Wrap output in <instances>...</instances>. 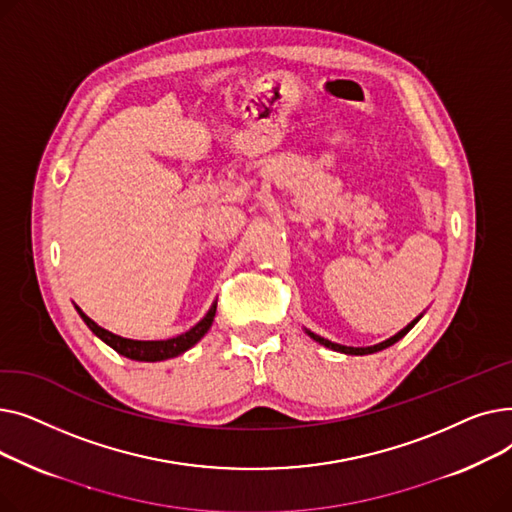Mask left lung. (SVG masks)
<instances>
[{
  "label": "left lung",
  "instance_id": "8db88e82",
  "mask_svg": "<svg viewBox=\"0 0 512 512\" xmlns=\"http://www.w3.org/2000/svg\"><path fill=\"white\" fill-rule=\"evenodd\" d=\"M421 317H423V313H421L419 317H415L407 328H402V330H400L398 334H394L392 338H388V340H384V342H380V344H373V346H344V344H336V342H332V340H328V338H321V336L313 334V332L307 330V328H303V330H305V334L311 336L315 342H319L321 346H326V348H332V351H336V353H344V355H371V353H380V351H384V348L396 344L400 338H405V336L413 330V326L417 324V321H419Z\"/></svg>",
  "mask_w": 512,
  "mask_h": 512
}]
</instances>
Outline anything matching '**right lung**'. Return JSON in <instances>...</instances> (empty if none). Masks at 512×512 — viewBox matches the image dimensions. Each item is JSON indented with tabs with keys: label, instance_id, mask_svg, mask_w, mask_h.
Returning a JSON list of instances; mask_svg holds the SVG:
<instances>
[{
	"label": "right lung",
	"instance_id": "right-lung-1",
	"mask_svg": "<svg viewBox=\"0 0 512 512\" xmlns=\"http://www.w3.org/2000/svg\"><path fill=\"white\" fill-rule=\"evenodd\" d=\"M74 309L78 311V315L83 317L85 324L89 326V330L101 338L107 346H112L114 351L126 359L132 361H147V363H155V361H166V359H174L182 353H186L188 348H193L211 328L213 317H215V309H218V301H213V305L209 307V311L205 313V317L199 321L197 326H193L188 332L168 338V340H132V338H122L118 334H112L110 330H105L101 326H97L91 317H87L80 307L74 305Z\"/></svg>",
	"mask_w": 512,
	"mask_h": 512
}]
</instances>
